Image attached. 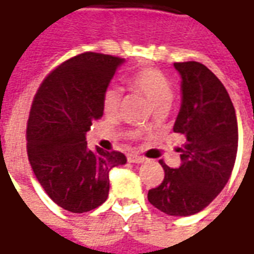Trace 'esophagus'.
<instances>
[{"label":"esophagus","instance_id":"obj_1","mask_svg":"<svg viewBox=\"0 0 254 254\" xmlns=\"http://www.w3.org/2000/svg\"><path fill=\"white\" fill-rule=\"evenodd\" d=\"M145 161V158L141 157V155H137V154H130L128 155V162H132V164H141V162Z\"/></svg>","mask_w":254,"mask_h":254}]
</instances>
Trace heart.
I'll use <instances>...</instances> for the list:
<instances>
[{"mask_svg": "<svg viewBox=\"0 0 254 254\" xmlns=\"http://www.w3.org/2000/svg\"><path fill=\"white\" fill-rule=\"evenodd\" d=\"M130 84L148 100L154 110L170 107L174 99V87L164 74L152 67H144L134 73ZM122 94L117 87H109L103 94V110L112 116L119 110Z\"/></svg>", "mask_w": 254, "mask_h": 254, "instance_id": "b5f03b06", "label": "heart"}]
</instances>
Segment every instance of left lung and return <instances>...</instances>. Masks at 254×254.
<instances>
[{"mask_svg":"<svg viewBox=\"0 0 254 254\" xmlns=\"http://www.w3.org/2000/svg\"><path fill=\"white\" fill-rule=\"evenodd\" d=\"M181 109L174 131L187 144L178 148L181 165L160 164L165 177L148 190V200L171 216H190L206 208L229 181L238 152V120L219 79L199 62H180Z\"/></svg>","mask_w":254,"mask_h":254,"instance_id":"obj_1","label":"left lung"}]
</instances>
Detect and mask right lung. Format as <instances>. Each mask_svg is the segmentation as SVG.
Masks as SVG:
<instances>
[{
    "label": "right lung",
    "instance_id": "right-lung-1",
    "mask_svg": "<svg viewBox=\"0 0 254 254\" xmlns=\"http://www.w3.org/2000/svg\"><path fill=\"white\" fill-rule=\"evenodd\" d=\"M126 61L82 54L56 67L35 94L26 140L28 158L45 192L61 208L83 213L106 202L109 172L123 152L87 148L86 132L103 116V94Z\"/></svg>",
    "mask_w": 254,
    "mask_h": 254
}]
</instances>
